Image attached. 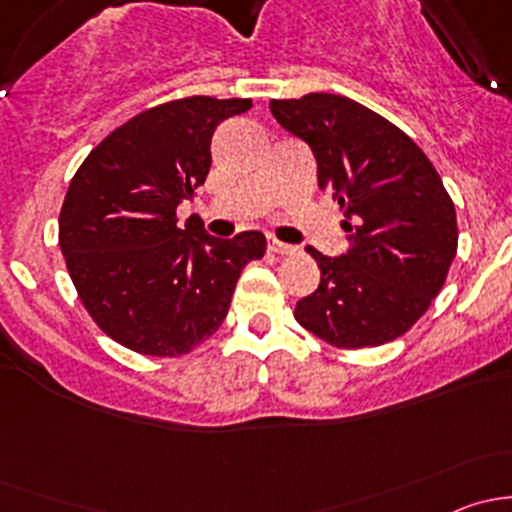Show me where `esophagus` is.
I'll list each match as a JSON object with an SVG mask.
<instances>
[{"label": "esophagus", "mask_w": 512, "mask_h": 512, "mask_svg": "<svg viewBox=\"0 0 512 512\" xmlns=\"http://www.w3.org/2000/svg\"><path fill=\"white\" fill-rule=\"evenodd\" d=\"M267 250L275 252V255H289V252H294V247L287 245V242H280V240H275V237H272V240L267 242Z\"/></svg>", "instance_id": "1"}]
</instances>
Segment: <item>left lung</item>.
<instances>
[{"mask_svg": "<svg viewBox=\"0 0 512 512\" xmlns=\"http://www.w3.org/2000/svg\"><path fill=\"white\" fill-rule=\"evenodd\" d=\"M272 116L317 160L319 188L344 213L349 247H307L322 280L294 319L339 349L379 347L409 332L441 292L456 257L451 195L401 128L339 94L270 101Z\"/></svg>", "mask_w": 512, "mask_h": 512, "instance_id": "obj_1", "label": "left lung"}]
</instances>
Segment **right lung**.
Masks as SVG:
<instances>
[{"label": "right lung", "mask_w": 512, "mask_h": 512, "mask_svg": "<svg viewBox=\"0 0 512 512\" xmlns=\"http://www.w3.org/2000/svg\"><path fill=\"white\" fill-rule=\"evenodd\" d=\"M247 108L250 98L160 103L118 126L76 170L59 247L86 312L121 347L188 354L218 332L240 272L265 255L262 232L220 240L175 218L208 178L215 128Z\"/></svg>", "instance_id": "1"}]
</instances>
